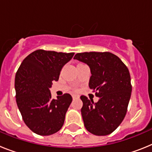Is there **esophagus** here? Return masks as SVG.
Returning <instances> with one entry per match:
<instances>
[{
	"label": "esophagus",
	"mask_w": 152,
	"mask_h": 152,
	"mask_svg": "<svg viewBox=\"0 0 152 152\" xmlns=\"http://www.w3.org/2000/svg\"><path fill=\"white\" fill-rule=\"evenodd\" d=\"M72 97H73V99L75 100V99H77V98H79V96H77V95H72Z\"/></svg>",
	"instance_id": "1"
}]
</instances>
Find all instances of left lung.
I'll use <instances>...</instances> for the list:
<instances>
[{"label": "left lung", "instance_id": "8db88e82", "mask_svg": "<svg viewBox=\"0 0 152 152\" xmlns=\"http://www.w3.org/2000/svg\"><path fill=\"white\" fill-rule=\"evenodd\" d=\"M75 59L89 66V88L96 91V103L81 96V116L86 129L96 135L112 133L121 124L127 112L132 93L129 69L110 52L77 53Z\"/></svg>", "mask_w": 152, "mask_h": 152}]
</instances>
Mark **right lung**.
I'll list each match as a JSON object with an SVG mask.
<instances>
[{"label": "right lung", "mask_w": 152, "mask_h": 152, "mask_svg": "<svg viewBox=\"0 0 152 152\" xmlns=\"http://www.w3.org/2000/svg\"><path fill=\"white\" fill-rule=\"evenodd\" d=\"M75 53L36 50L21 63L15 76L16 100L24 123L34 133L50 135L62 127L72 101L69 94L52 99V81Z\"/></svg>", "instance_id": "right-lung-1"}]
</instances>
